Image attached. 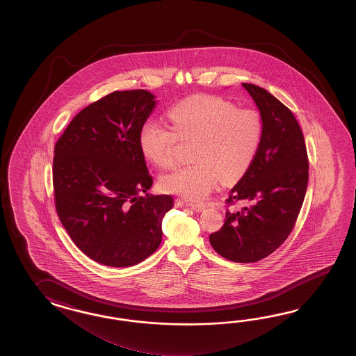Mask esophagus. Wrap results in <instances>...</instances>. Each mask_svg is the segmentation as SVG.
Wrapping results in <instances>:
<instances>
[{"label": "esophagus", "mask_w": 356, "mask_h": 356, "mask_svg": "<svg viewBox=\"0 0 356 356\" xmlns=\"http://www.w3.org/2000/svg\"><path fill=\"white\" fill-rule=\"evenodd\" d=\"M183 204H186V206H188L191 209H193V210H204V202H200V201H191V200H184L183 201Z\"/></svg>", "instance_id": "1"}]
</instances>
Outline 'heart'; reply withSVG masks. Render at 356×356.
<instances>
[{"instance_id":"obj_1","label":"heart","mask_w":356,"mask_h":356,"mask_svg":"<svg viewBox=\"0 0 356 356\" xmlns=\"http://www.w3.org/2000/svg\"><path fill=\"white\" fill-rule=\"evenodd\" d=\"M172 129L159 122H145L138 145L146 159L169 169L177 164V138L192 140L187 167L163 175L164 191L191 200L211 193L220 178L233 181L250 168L262 137V120L253 109H236L225 99L198 95L169 111Z\"/></svg>"}]
</instances>
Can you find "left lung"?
Returning a JSON list of instances; mask_svg holds the SVG:
<instances>
[{
  "instance_id": "obj_1",
  "label": "left lung",
  "mask_w": 356,
  "mask_h": 356,
  "mask_svg": "<svg viewBox=\"0 0 356 356\" xmlns=\"http://www.w3.org/2000/svg\"><path fill=\"white\" fill-rule=\"evenodd\" d=\"M262 120L257 152L227 202L224 225L210 235L212 248L233 262L250 264L277 250L296 225L308 186V156L294 114L271 92L243 83Z\"/></svg>"
}]
</instances>
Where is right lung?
<instances>
[{
	"label": "right lung",
	"mask_w": 356,
	"mask_h": 356,
	"mask_svg": "<svg viewBox=\"0 0 356 356\" xmlns=\"http://www.w3.org/2000/svg\"><path fill=\"white\" fill-rule=\"evenodd\" d=\"M155 106L150 91H114L76 114L54 146L58 218L77 248L102 265L129 267L152 256L175 204L169 195L147 193L152 178L138 134Z\"/></svg>",
	"instance_id": "obj_1"
}]
</instances>
